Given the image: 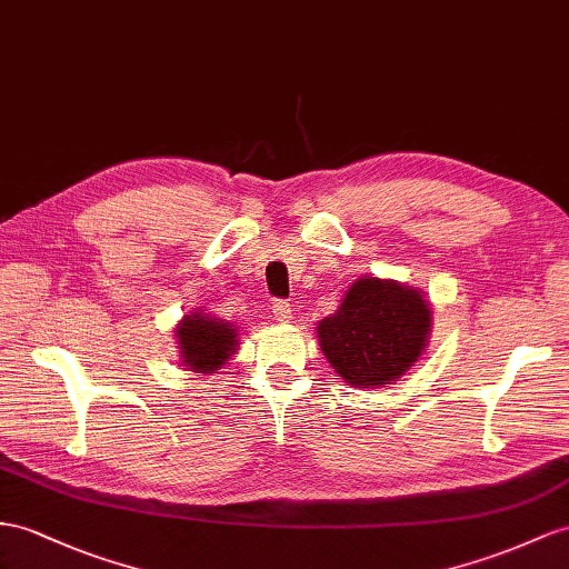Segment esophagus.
<instances>
[{
  "mask_svg": "<svg viewBox=\"0 0 569 569\" xmlns=\"http://www.w3.org/2000/svg\"><path fill=\"white\" fill-rule=\"evenodd\" d=\"M271 312H273L276 319H279V322H288V319L293 317V305H290L288 300H283V298H279V300H273Z\"/></svg>",
  "mask_w": 569,
  "mask_h": 569,
  "instance_id": "obj_1",
  "label": "esophagus"
}]
</instances>
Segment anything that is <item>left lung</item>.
Wrapping results in <instances>:
<instances>
[{"mask_svg": "<svg viewBox=\"0 0 569 569\" xmlns=\"http://www.w3.org/2000/svg\"><path fill=\"white\" fill-rule=\"evenodd\" d=\"M331 368L356 387L397 382L423 353L430 308L413 288L360 279L317 327Z\"/></svg>", "mask_w": 569, "mask_h": 569, "instance_id": "obj_1", "label": "left lung"}]
</instances>
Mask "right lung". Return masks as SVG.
Listing matches in <instances>:
<instances>
[{
  "label": "right lung",
  "mask_w": 569,
  "mask_h": 569,
  "mask_svg": "<svg viewBox=\"0 0 569 569\" xmlns=\"http://www.w3.org/2000/svg\"><path fill=\"white\" fill-rule=\"evenodd\" d=\"M178 339L182 348V362L194 372H211L223 366L236 353V331L223 319L207 315H184V322L178 327Z\"/></svg>",
  "instance_id": "right-lung-1"
}]
</instances>
